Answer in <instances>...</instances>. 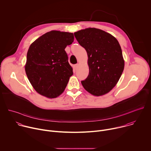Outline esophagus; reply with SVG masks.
Listing matches in <instances>:
<instances>
[{"instance_id":"esophagus-1","label":"esophagus","mask_w":151,"mask_h":151,"mask_svg":"<svg viewBox=\"0 0 151 151\" xmlns=\"http://www.w3.org/2000/svg\"><path fill=\"white\" fill-rule=\"evenodd\" d=\"M78 64H75L74 66H73V68H74V69H76L78 68Z\"/></svg>"}]
</instances>
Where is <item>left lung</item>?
Instances as JSON below:
<instances>
[{"label": "left lung", "instance_id": "obj_1", "mask_svg": "<svg viewBox=\"0 0 151 151\" xmlns=\"http://www.w3.org/2000/svg\"><path fill=\"white\" fill-rule=\"evenodd\" d=\"M88 55L89 75L81 83L90 94L100 96L109 93L118 82L124 68L121 48L111 34L96 28L74 33Z\"/></svg>", "mask_w": 151, "mask_h": 151}]
</instances>
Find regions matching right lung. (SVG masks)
<instances>
[{"mask_svg":"<svg viewBox=\"0 0 151 151\" xmlns=\"http://www.w3.org/2000/svg\"><path fill=\"white\" fill-rule=\"evenodd\" d=\"M73 39L72 33L52 30L30 46L25 70L33 87L40 95L55 98L65 90L73 73L64 50Z\"/></svg>","mask_w":151,"mask_h":151,"instance_id":"1","label":"right lung"}]
</instances>
